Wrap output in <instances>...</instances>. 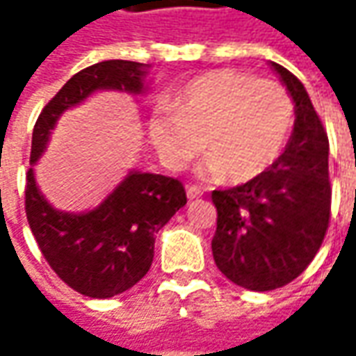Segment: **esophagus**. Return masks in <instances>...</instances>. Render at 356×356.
<instances>
[{
	"mask_svg": "<svg viewBox=\"0 0 356 356\" xmlns=\"http://www.w3.org/2000/svg\"><path fill=\"white\" fill-rule=\"evenodd\" d=\"M186 196H188V200H196L204 196V190L200 186H186Z\"/></svg>",
	"mask_w": 356,
	"mask_h": 356,
	"instance_id": "34e87169",
	"label": "esophagus"
}]
</instances>
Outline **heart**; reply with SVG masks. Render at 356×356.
<instances>
[{
	"mask_svg": "<svg viewBox=\"0 0 356 356\" xmlns=\"http://www.w3.org/2000/svg\"><path fill=\"white\" fill-rule=\"evenodd\" d=\"M293 101L275 81L222 69L188 81L174 111L150 118V140L172 170L204 150L200 172L234 184L255 180L281 156L293 129Z\"/></svg>",
	"mask_w": 356,
	"mask_h": 356,
	"instance_id": "b5f03b06",
	"label": "heart"
}]
</instances>
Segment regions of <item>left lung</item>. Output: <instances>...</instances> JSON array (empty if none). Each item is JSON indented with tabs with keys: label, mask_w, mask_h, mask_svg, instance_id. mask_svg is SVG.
<instances>
[{
	"label": "left lung",
	"mask_w": 356,
	"mask_h": 356,
	"mask_svg": "<svg viewBox=\"0 0 356 356\" xmlns=\"http://www.w3.org/2000/svg\"><path fill=\"white\" fill-rule=\"evenodd\" d=\"M295 104L293 132L277 162L245 184L213 190L218 269L239 287L271 291L301 275L331 218L329 138L303 83L269 61Z\"/></svg>",
	"instance_id": "obj_1"
}]
</instances>
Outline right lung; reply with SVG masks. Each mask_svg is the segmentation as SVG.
Listing matches in <instances>:
<instances>
[{
    "mask_svg": "<svg viewBox=\"0 0 356 356\" xmlns=\"http://www.w3.org/2000/svg\"><path fill=\"white\" fill-rule=\"evenodd\" d=\"M144 63H97L73 75L41 111L31 140V166L47 150L51 130L65 111L99 90L144 95ZM186 204L182 182L152 172L130 170L92 210L63 212L41 194L33 168L27 172L25 212L35 241L51 269L69 287L92 299L124 293L148 273L158 229Z\"/></svg>",
    "mask_w": 356,
    "mask_h": 356,
    "instance_id": "add662e5",
    "label": "right lung"
}]
</instances>
